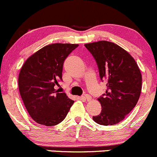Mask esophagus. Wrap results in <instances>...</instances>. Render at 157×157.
Here are the masks:
<instances>
[{
  "mask_svg": "<svg viewBox=\"0 0 157 157\" xmlns=\"http://www.w3.org/2000/svg\"><path fill=\"white\" fill-rule=\"evenodd\" d=\"M82 99H85V100H86V101H91V97L89 95V94H85V95H84V96H82Z\"/></svg>",
  "mask_w": 157,
  "mask_h": 157,
  "instance_id": "esophagus-1",
  "label": "esophagus"
}]
</instances>
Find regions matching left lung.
<instances>
[{
    "mask_svg": "<svg viewBox=\"0 0 157 157\" xmlns=\"http://www.w3.org/2000/svg\"><path fill=\"white\" fill-rule=\"evenodd\" d=\"M97 63L101 80L107 81L106 93L98 100L101 112L92 117L101 125L123 121L136 106L142 89V75L134 59L118 45L108 41L85 44Z\"/></svg>",
    "mask_w": 157,
    "mask_h": 157,
    "instance_id": "8db88e82",
    "label": "left lung"
}]
</instances>
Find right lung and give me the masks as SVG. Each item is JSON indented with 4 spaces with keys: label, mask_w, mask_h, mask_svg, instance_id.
<instances>
[{
    "label": "right lung",
    "mask_w": 157,
    "mask_h": 157,
    "mask_svg": "<svg viewBox=\"0 0 157 157\" xmlns=\"http://www.w3.org/2000/svg\"><path fill=\"white\" fill-rule=\"evenodd\" d=\"M78 44L53 43L29 56L19 74L18 85L22 100L33 120L45 126L61 123L74 101L56 86L63 80V63Z\"/></svg>",
    "instance_id": "1"
}]
</instances>
